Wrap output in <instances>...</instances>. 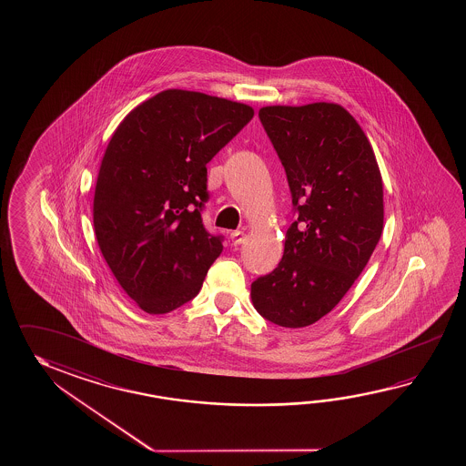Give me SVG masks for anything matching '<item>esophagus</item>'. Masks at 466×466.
Masks as SVG:
<instances>
[{"label":"esophagus","mask_w":466,"mask_h":466,"mask_svg":"<svg viewBox=\"0 0 466 466\" xmlns=\"http://www.w3.org/2000/svg\"><path fill=\"white\" fill-rule=\"evenodd\" d=\"M229 238H231V243H233V245H241V243L245 241L247 235H245V231H233V233L229 235Z\"/></svg>","instance_id":"obj_1"}]
</instances>
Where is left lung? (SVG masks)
<instances>
[{"mask_svg":"<svg viewBox=\"0 0 466 466\" xmlns=\"http://www.w3.org/2000/svg\"><path fill=\"white\" fill-rule=\"evenodd\" d=\"M258 115L287 171L298 218L279 265L251 283V301L278 327H309L367 267L383 231V179L365 131L341 105H273Z\"/></svg>","mask_w":466,"mask_h":466,"instance_id":"left-lung-1","label":"left lung"}]
</instances>
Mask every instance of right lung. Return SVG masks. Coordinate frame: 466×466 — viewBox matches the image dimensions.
I'll use <instances>...</instances> for the list:
<instances>
[{
    "label": "right lung",
    "instance_id": "add662e5",
    "mask_svg": "<svg viewBox=\"0 0 466 466\" xmlns=\"http://www.w3.org/2000/svg\"><path fill=\"white\" fill-rule=\"evenodd\" d=\"M255 111L245 103L165 89L115 129L99 165L93 227L119 287L165 315L198 295L223 245L201 223L207 163Z\"/></svg>",
    "mask_w": 466,
    "mask_h": 466
}]
</instances>
